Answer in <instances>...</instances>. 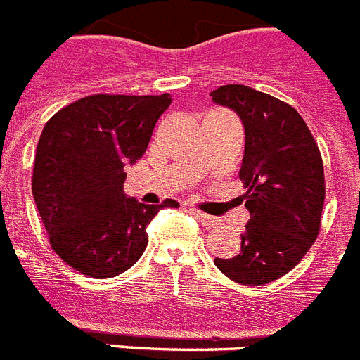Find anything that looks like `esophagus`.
<instances>
[{
	"instance_id": "esophagus-1",
	"label": "esophagus",
	"mask_w": 360,
	"mask_h": 360,
	"mask_svg": "<svg viewBox=\"0 0 360 360\" xmlns=\"http://www.w3.org/2000/svg\"><path fill=\"white\" fill-rule=\"evenodd\" d=\"M190 212H192V216H194L195 219H198V221L201 223V225L207 226V229H212V226L219 225V221H217V217L208 216V214L201 212V210H195V208H192V210H190Z\"/></svg>"
}]
</instances>
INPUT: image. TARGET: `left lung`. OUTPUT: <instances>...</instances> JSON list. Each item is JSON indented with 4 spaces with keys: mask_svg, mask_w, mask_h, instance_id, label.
<instances>
[{
    "mask_svg": "<svg viewBox=\"0 0 360 360\" xmlns=\"http://www.w3.org/2000/svg\"><path fill=\"white\" fill-rule=\"evenodd\" d=\"M210 96L236 111L245 128L240 179L250 212L240 252L214 264L241 285H264L297 267L319 236L326 198L322 157L292 105L241 84L217 87Z\"/></svg>",
    "mask_w": 360,
    "mask_h": 360,
    "instance_id": "left-lung-1",
    "label": "left lung"
}]
</instances>
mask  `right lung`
Masks as SVG:
<instances>
[{
	"label": "right lung",
	"mask_w": 360,
	"mask_h": 360,
	"mask_svg": "<svg viewBox=\"0 0 360 360\" xmlns=\"http://www.w3.org/2000/svg\"><path fill=\"white\" fill-rule=\"evenodd\" d=\"M165 95H91L45 124L32 172V195L60 258L86 276L128 271L148 245L146 226L174 199L144 205L124 194L126 172L146 152Z\"/></svg>",
	"instance_id": "1"
}]
</instances>
